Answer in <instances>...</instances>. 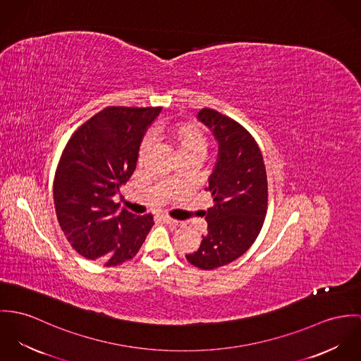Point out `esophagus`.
Here are the masks:
<instances>
[{
    "mask_svg": "<svg viewBox=\"0 0 361 361\" xmlns=\"http://www.w3.org/2000/svg\"><path fill=\"white\" fill-rule=\"evenodd\" d=\"M161 219H163V221H164L166 224H169V226H173V227H180V226H183V223H181V221L174 220V219H171V217L164 216V217H161Z\"/></svg>",
    "mask_w": 361,
    "mask_h": 361,
    "instance_id": "obj_1",
    "label": "esophagus"
}]
</instances>
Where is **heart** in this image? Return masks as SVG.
<instances>
[{"mask_svg": "<svg viewBox=\"0 0 361 361\" xmlns=\"http://www.w3.org/2000/svg\"><path fill=\"white\" fill-rule=\"evenodd\" d=\"M155 137L170 142L176 151L178 158L185 155L200 154L204 155L207 149V141L200 131V127L192 123H180L169 127H161L155 131ZM151 151V144L145 140L138 151V161H142Z\"/></svg>", "mask_w": 361, "mask_h": 361, "instance_id": "1", "label": "heart"}]
</instances>
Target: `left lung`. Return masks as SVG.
Listing matches in <instances>:
<instances>
[{
	"mask_svg": "<svg viewBox=\"0 0 361 361\" xmlns=\"http://www.w3.org/2000/svg\"><path fill=\"white\" fill-rule=\"evenodd\" d=\"M198 121L213 133L219 154L204 188L213 198L203 212L207 233L185 257L213 270L238 259L257 238L267 210V174L259 145L240 123L209 108L200 109Z\"/></svg>",
	"mask_w": 361,
	"mask_h": 361,
	"instance_id": "8db88e82",
	"label": "left lung"
}]
</instances>
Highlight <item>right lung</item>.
I'll use <instances>...</instances> for the list:
<instances>
[{"instance_id": "1", "label": "right lung", "mask_w": 361, "mask_h": 361, "mask_svg": "<svg viewBox=\"0 0 361 361\" xmlns=\"http://www.w3.org/2000/svg\"><path fill=\"white\" fill-rule=\"evenodd\" d=\"M161 108L109 106L81 124L54 180L59 226L82 257L106 267L133 259L154 226L152 214L119 209L114 197L135 170L147 128Z\"/></svg>"}]
</instances>
